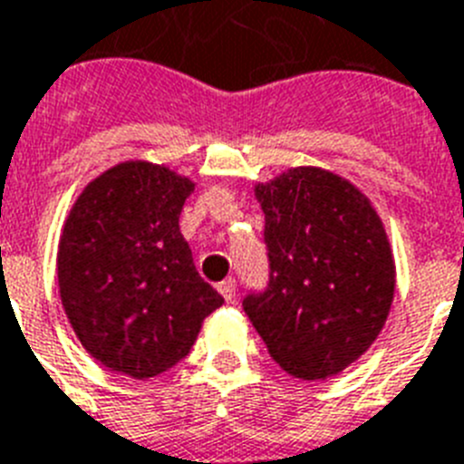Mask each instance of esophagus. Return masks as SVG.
Instances as JSON below:
<instances>
[{
	"mask_svg": "<svg viewBox=\"0 0 464 464\" xmlns=\"http://www.w3.org/2000/svg\"><path fill=\"white\" fill-rule=\"evenodd\" d=\"M219 292H221V297H224L226 302L231 304L233 299H236V280L228 278V280H224V283H219Z\"/></svg>",
	"mask_w": 464,
	"mask_h": 464,
	"instance_id": "34e87169",
	"label": "esophagus"
}]
</instances>
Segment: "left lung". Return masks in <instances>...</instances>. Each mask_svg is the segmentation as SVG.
Wrapping results in <instances>:
<instances>
[{"instance_id":"left-lung-1","label":"left lung","mask_w":464,"mask_h":464,"mask_svg":"<svg viewBox=\"0 0 464 464\" xmlns=\"http://www.w3.org/2000/svg\"><path fill=\"white\" fill-rule=\"evenodd\" d=\"M271 283L243 302L276 363L328 380L358 361L387 323L396 262L371 198L340 174L290 167L256 181Z\"/></svg>"}]
</instances>
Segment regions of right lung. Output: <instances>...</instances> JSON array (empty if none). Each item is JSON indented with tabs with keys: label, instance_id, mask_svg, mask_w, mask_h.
Returning a JSON list of instances; mask_svg holds the SVG:
<instances>
[{
	"label": "right lung",
	"instance_id": "obj_1",
	"mask_svg": "<svg viewBox=\"0 0 464 464\" xmlns=\"http://www.w3.org/2000/svg\"><path fill=\"white\" fill-rule=\"evenodd\" d=\"M196 181L136 158L92 179L72 202L56 252L58 295L93 361L131 380L169 371L205 316L224 304L200 278L179 228Z\"/></svg>",
	"mask_w": 464,
	"mask_h": 464
}]
</instances>
